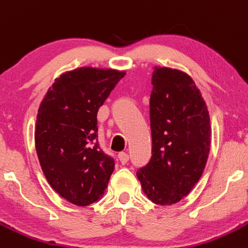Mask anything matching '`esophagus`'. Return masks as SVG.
<instances>
[{"label": "esophagus", "mask_w": 248, "mask_h": 248, "mask_svg": "<svg viewBox=\"0 0 248 248\" xmlns=\"http://www.w3.org/2000/svg\"><path fill=\"white\" fill-rule=\"evenodd\" d=\"M118 158H119V160H120V163L121 164H126L128 160H129V155L128 154H126V153H120L118 155Z\"/></svg>", "instance_id": "1"}]
</instances>
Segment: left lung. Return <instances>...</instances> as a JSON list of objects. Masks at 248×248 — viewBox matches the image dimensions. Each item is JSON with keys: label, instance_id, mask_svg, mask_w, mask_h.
<instances>
[{"label": "left lung", "instance_id": "left-lung-1", "mask_svg": "<svg viewBox=\"0 0 248 248\" xmlns=\"http://www.w3.org/2000/svg\"><path fill=\"white\" fill-rule=\"evenodd\" d=\"M151 83L153 156L136 175L150 201L171 205L186 196L203 173L210 150V118L187 74L155 67Z\"/></svg>", "mask_w": 248, "mask_h": 248}]
</instances>
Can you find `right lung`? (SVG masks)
Returning <instances> with one entry per match:
<instances>
[{
    "label": "right lung",
    "instance_id": "obj_1",
    "mask_svg": "<svg viewBox=\"0 0 248 248\" xmlns=\"http://www.w3.org/2000/svg\"><path fill=\"white\" fill-rule=\"evenodd\" d=\"M124 71L83 67L62 74L38 109L35 150L52 188L76 205L101 198L114 159L98 143L97 113Z\"/></svg>",
    "mask_w": 248,
    "mask_h": 248
}]
</instances>
